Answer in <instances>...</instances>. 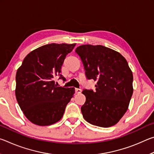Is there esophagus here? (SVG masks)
<instances>
[{
    "label": "esophagus",
    "instance_id": "esophagus-1",
    "mask_svg": "<svg viewBox=\"0 0 154 154\" xmlns=\"http://www.w3.org/2000/svg\"><path fill=\"white\" fill-rule=\"evenodd\" d=\"M75 92H76L77 94L81 93L82 92V90L79 89V88H75Z\"/></svg>",
    "mask_w": 154,
    "mask_h": 154
}]
</instances>
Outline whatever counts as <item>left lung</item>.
Wrapping results in <instances>:
<instances>
[{
	"label": "left lung",
	"mask_w": 154,
	"mask_h": 154,
	"mask_svg": "<svg viewBox=\"0 0 154 154\" xmlns=\"http://www.w3.org/2000/svg\"><path fill=\"white\" fill-rule=\"evenodd\" d=\"M75 52L87 79L97 82L95 90H83L86 98L81 108L83 117L94 126H113L126 112L133 93V75L126 60L103 45H83Z\"/></svg>",
	"instance_id": "obj_1"
}]
</instances>
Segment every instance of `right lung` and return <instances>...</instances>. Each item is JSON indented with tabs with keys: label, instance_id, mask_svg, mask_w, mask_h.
Listing matches in <instances>:
<instances>
[{
	"label": "right lung",
	"instance_id": "obj_1",
	"mask_svg": "<svg viewBox=\"0 0 154 154\" xmlns=\"http://www.w3.org/2000/svg\"><path fill=\"white\" fill-rule=\"evenodd\" d=\"M76 44L51 43L26 56L17 69L15 96L28 120L38 126L51 125L60 119L75 94L74 88L57 86L54 78L66 81L60 74L65 58Z\"/></svg>",
	"mask_w": 154,
	"mask_h": 154
}]
</instances>
